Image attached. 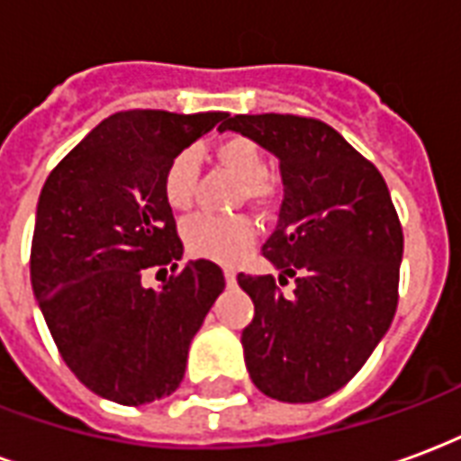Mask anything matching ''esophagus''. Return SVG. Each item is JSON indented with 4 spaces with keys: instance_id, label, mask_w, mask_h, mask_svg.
<instances>
[{
    "instance_id": "esophagus-1",
    "label": "esophagus",
    "mask_w": 461,
    "mask_h": 461,
    "mask_svg": "<svg viewBox=\"0 0 461 461\" xmlns=\"http://www.w3.org/2000/svg\"><path fill=\"white\" fill-rule=\"evenodd\" d=\"M224 281H227V286H234V281H237V276H234V271L224 269Z\"/></svg>"
}]
</instances>
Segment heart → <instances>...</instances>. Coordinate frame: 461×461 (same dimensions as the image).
<instances>
[{
  "label": "heart",
  "mask_w": 461,
  "mask_h": 461,
  "mask_svg": "<svg viewBox=\"0 0 461 461\" xmlns=\"http://www.w3.org/2000/svg\"><path fill=\"white\" fill-rule=\"evenodd\" d=\"M217 160L224 170L241 180L244 200L261 204L271 197V185L264 180L267 160L257 142L249 138H230L217 148ZM200 165L192 150H180L165 167L162 175V194L172 210H190L197 194ZM182 240L192 257L231 264L241 259L254 241V230L244 217H214L197 214L182 227Z\"/></svg>",
  "instance_id": "b5f03b06"
}]
</instances>
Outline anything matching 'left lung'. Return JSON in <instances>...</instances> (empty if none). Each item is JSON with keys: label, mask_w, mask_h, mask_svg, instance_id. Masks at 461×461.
Returning a JSON list of instances; mask_svg holds the SVG:
<instances>
[{"label": "left lung", "mask_w": 461, "mask_h": 461, "mask_svg": "<svg viewBox=\"0 0 461 461\" xmlns=\"http://www.w3.org/2000/svg\"><path fill=\"white\" fill-rule=\"evenodd\" d=\"M279 160L284 200L261 247L279 269L237 281L254 301L241 330L254 385L281 402L333 395L363 367L397 309L402 227L373 162L330 125L299 115H234L220 125Z\"/></svg>", "instance_id": "left-lung-1"}]
</instances>
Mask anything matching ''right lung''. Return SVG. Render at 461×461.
I'll list each match as a JSON object with an SVG mask.
<instances>
[{
  "mask_svg": "<svg viewBox=\"0 0 461 461\" xmlns=\"http://www.w3.org/2000/svg\"><path fill=\"white\" fill-rule=\"evenodd\" d=\"M227 113L125 111L105 118L49 175L36 204L32 289L74 375L118 405L172 395L187 350L224 291L207 259L162 289L145 269H177L182 241L162 194L167 162Z\"/></svg>",
  "mask_w": 461,
  "mask_h": 461,
  "instance_id": "right-lung-1",
  "label": "right lung"
}]
</instances>
